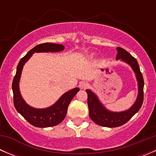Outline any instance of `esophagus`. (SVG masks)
Listing matches in <instances>:
<instances>
[{
  "instance_id": "34e87169",
  "label": "esophagus",
  "mask_w": 156,
  "mask_h": 156,
  "mask_svg": "<svg viewBox=\"0 0 156 156\" xmlns=\"http://www.w3.org/2000/svg\"><path fill=\"white\" fill-rule=\"evenodd\" d=\"M79 87L81 89H85V88L88 87V84L87 82H85V81H81L79 84Z\"/></svg>"
}]
</instances>
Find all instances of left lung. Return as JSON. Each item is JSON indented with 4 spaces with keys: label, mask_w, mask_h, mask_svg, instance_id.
<instances>
[{
    "label": "left lung",
    "mask_w": 156,
    "mask_h": 156,
    "mask_svg": "<svg viewBox=\"0 0 156 156\" xmlns=\"http://www.w3.org/2000/svg\"><path fill=\"white\" fill-rule=\"evenodd\" d=\"M117 50L118 54L116 56V59H121L122 61L129 64L136 74L139 93L137 99L131 108L122 112H112L106 109L92 91L90 90H86L87 94V105L89 108L90 118L97 125L107 127H115L125 125L139 111L144 102V81L137 61L125 49L118 47Z\"/></svg>",
    "instance_id": "obj_1"
}]
</instances>
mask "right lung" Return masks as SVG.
I'll return each mask as SVG.
<instances>
[{"instance_id": "obj_1", "label": "right lung", "mask_w": 156, "mask_h": 156, "mask_svg": "<svg viewBox=\"0 0 156 156\" xmlns=\"http://www.w3.org/2000/svg\"><path fill=\"white\" fill-rule=\"evenodd\" d=\"M64 50L62 44L53 43H44L37 45L27 53L20 59L16 69V73L12 80V89L13 93V103L16 109L19 113L29 122L31 125L37 127H48L57 125L65 119L68 106L72 98L79 91V88H75L64 94L57 102L50 107L47 108H34L26 104L20 94L19 89L21 72L24 64L34 53L40 52H59Z\"/></svg>"}]
</instances>
